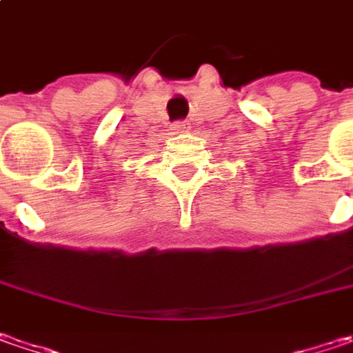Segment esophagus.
<instances>
[{"label":"esophagus","mask_w":353,"mask_h":353,"mask_svg":"<svg viewBox=\"0 0 353 353\" xmlns=\"http://www.w3.org/2000/svg\"><path fill=\"white\" fill-rule=\"evenodd\" d=\"M172 130L176 132V134L188 132L190 130V124H185V122H176V124H172Z\"/></svg>","instance_id":"obj_1"}]
</instances>
